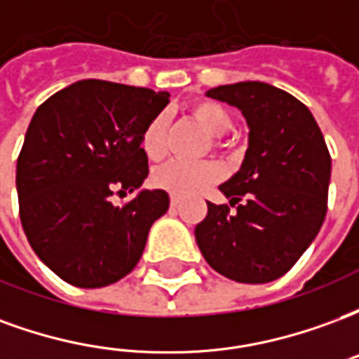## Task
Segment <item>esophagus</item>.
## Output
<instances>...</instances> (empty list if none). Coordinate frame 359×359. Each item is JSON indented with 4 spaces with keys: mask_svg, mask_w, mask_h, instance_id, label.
I'll use <instances>...</instances> for the list:
<instances>
[{
    "mask_svg": "<svg viewBox=\"0 0 359 359\" xmlns=\"http://www.w3.org/2000/svg\"><path fill=\"white\" fill-rule=\"evenodd\" d=\"M179 203H180V198H179V196L172 194V196H171V205H179Z\"/></svg>",
    "mask_w": 359,
    "mask_h": 359,
    "instance_id": "esophagus-1",
    "label": "esophagus"
}]
</instances>
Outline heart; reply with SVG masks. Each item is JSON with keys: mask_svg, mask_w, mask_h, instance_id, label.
<instances>
[{"mask_svg": "<svg viewBox=\"0 0 359 359\" xmlns=\"http://www.w3.org/2000/svg\"><path fill=\"white\" fill-rule=\"evenodd\" d=\"M188 115L202 126L205 133L213 136L211 146L221 148L219 136L231 128V115L229 111L217 102L202 100L188 107ZM142 149L148 159L157 161L167 151V128H165L163 115H156L149 121L142 133ZM221 167L211 159L205 161H169L154 171L151 179L154 184L161 190H167L175 196H188L202 190L211 182L221 179Z\"/></svg>", "mask_w": 359, "mask_h": 359, "instance_id": "obj_1", "label": "heart"}]
</instances>
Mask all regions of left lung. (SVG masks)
Here are the masks:
<instances>
[{
    "instance_id": "obj_1",
    "label": "left lung",
    "mask_w": 359,
    "mask_h": 359,
    "mask_svg": "<svg viewBox=\"0 0 359 359\" xmlns=\"http://www.w3.org/2000/svg\"><path fill=\"white\" fill-rule=\"evenodd\" d=\"M242 111L250 126L241 171L219 190L236 205L208 202L196 242L213 269L236 283L283 277L323 225L331 156L316 118L294 95L265 82H236L208 92Z\"/></svg>"
}]
</instances>
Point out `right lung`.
<instances>
[{
	"label": "right lung",
	"instance_id": "1",
	"mask_svg": "<svg viewBox=\"0 0 359 359\" xmlns=\"http://www.w3.org/2000/svg\"><path fill=\"white\" fill-rule=\"evenodd\" d=\"M167 103L169 92L92 79L36 109L17 159L20 223L36 256L69 285L102 288L128 275L169 210L165 190L111 203L148 177L142 133Z\"/></svg>",
	"mask_w": 359,
	"mask_h": 359
}]
</instances>
